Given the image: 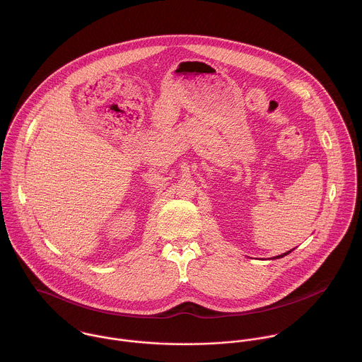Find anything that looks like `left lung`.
I'll return each instance as SVG.
<instances>
[{"label": "left lung", "mask_w": 362, "mask_h": 362, "mask_svg": "<svg viewBox=\"0 0 362 362\" xmlns=\"http://www.w3.org/2000/svg\"><path fill=\"white\" fill-rule=\"evenodd\" d=\"M291 250H288V252H285V253H282V255H279V256H274V257H273V259H281V257H284V256H286V255H288V253H291Z\"/></svg>", "instance_id": "8db88e82"}]
</instances>
